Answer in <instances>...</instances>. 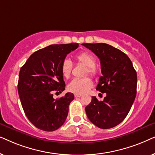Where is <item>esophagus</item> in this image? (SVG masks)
Here are the masks:
<instances>
[{
    "label": "esophagus",
    "instance_id": "obj_1",
    "mask_svg": "<svg viewBox=\"0 0 155 155\" xmlns=\"http://www.w3.org/2000/svg\"><path fill=\"white\" fill-rule=\"evenodd\" d=\"M74 96H75V97H80L82 96V94H74Z\"/></svg>",
    "mask_w": 155,
    "mask_h": 155
}]
</instances>
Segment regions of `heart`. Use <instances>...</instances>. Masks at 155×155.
<instances>
[{"label": "heart", "instance_id": "obj_1", "mask_svg": "<svg viewBox=\"0 0 155 155\" xmlns=\"http://www.w3.org/2000/svg\"><path fill=\"white\" fill-rule=\"evenodd\" d=\"M76 60L78 63H82L87 66L84 75L89 74L92 77H96L98 75L95 64L96 59L92 54L89 52H82L76 56ZM73 70V63L69 59H65L61 63V73L65 78H70ZM93 85L92 80L89 77H85L81 79H73L68 85V89L70 92L76 94H83L87 92Z\"/></svg>", "mask_w": 155, "mask_h": 155}]
</instances>
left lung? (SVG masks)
Wrapping results in <instances>:
<instances>
[{
    "label": "left lung",
    "instance_id": "obj_1",
    "mask_svg": "<svg viewBox=\"0 0 155 155\" xmlns=\"http://www.w3.org/2000/svg\"><path fill=\"white\" fill-rule=\"evenodd\" d=\"M100 60L102 76L97 90L106 93L103 101L92 97L85 107L87 116L102 129L115 127L125 119L136 97L137 73L126 54L104 43L82 44Z\"/></svg>",
    "mask_w": 155,
    "mask_h": 155
}]
</instances>
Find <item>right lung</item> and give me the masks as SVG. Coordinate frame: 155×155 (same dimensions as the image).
<instances>
[{
    "instance_id": "right-lung-1",
    "label": "right lung",
    "mask_w": 155,
    "mask_h": 155,
    "mask_svg": "<svg viewBox=\"0 0 155 155\" xmlns=\"http://www.w3.org/2000/svg\"><path fill=\"white\" fill-rule=\"evenodd\" d=\"M79 44H53L35 51L21 68L18 84V94L27 118L35 127L54 131L64 124L73 93L55 99L53 93L65 90L61 63L67 54Z\"/></svg>"
}]
</instances>
